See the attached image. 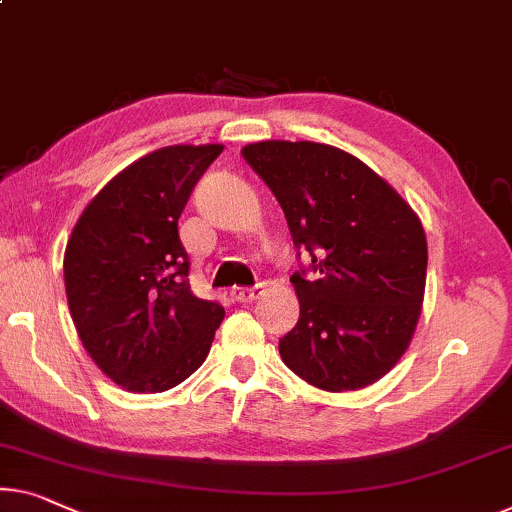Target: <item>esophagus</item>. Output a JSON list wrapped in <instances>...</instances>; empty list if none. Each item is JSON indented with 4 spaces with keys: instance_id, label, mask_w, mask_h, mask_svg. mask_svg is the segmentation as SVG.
Listing matches in <instances>:
<instances>
[{
    "instance_id": "obj_1",
    "label": "esophagus",
    "mask_w": 512,
    "mask_h": 512,
    "mask_svg": "<svg viewBox=\"0 0 512 512\" xmlns=\"http://www.w3.org/2000/svg\"><path fill=\"white\" fill-rule=\"evenodd\" d=\"M262 294H264V282H257V285H253V287H234L232 289V299L239 303H253Z\"/></svg>"
}]
</instances>
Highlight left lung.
<instances>
[{"label":"left lung","mask_w":512,"mask_h":512,"mask_svg":"<svg viewBox=\"0 0 512 512\" xmlns=\"http://www.w3.org/2000/svg\"><path fill=\"white\" fill-rule=\"evenodd\" d=\"M241 154L310 255L289 278L301 315L280 338L282 361L322 391L375 384L407 352L421 317V220L377 172L329 144L266 140Z\"/></svg>","instance_id":"1"}]
</instances>
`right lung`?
Returning <instances> with one entry per match:
<instances>
[{
  "label": "right lung",
  "instance_id": "right-lung-1",
  "mask_svg": "<svg viewBox=\"0 0 512 512\" xmlns=\"http://www.w3.org/2000/svg\"><path fill=\"white\" fill-rule=\"evenodd\" d=\"M223 144H177L135 160L87 204L64 255L82 345L114 384L163 393L207 358L225 310L190 292L179 216Z\"/></svg>",
  "mask_w": 512,
  "mask_h": 512
}]
</instances>
